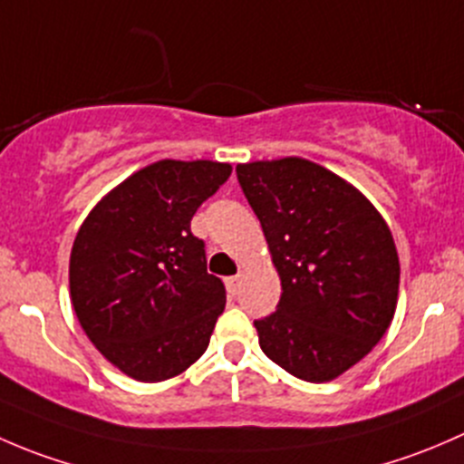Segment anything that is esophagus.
<instances>
[{"label":"esophagus","instance_id":"obj_1","mask_svg":"<svg viewBox=\"0 0 464 464\" xmlns=\"http://www.w3.org/2000/svg\"><path fill=\"white\" fill-rule=\"evenodd\" d=\"M224 283H227L228 294H231V296H236L237 289H240V276H231V278H227Z\"/></svg>","mask_w":464,"mask_h":464}]
</instances>
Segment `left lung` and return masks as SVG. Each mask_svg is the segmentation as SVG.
Masks as SVG:
<instances>
[{
  "label": "left lung",
  "mask_w": 464,
  "mask_h": 464,
  "mask_svg": "<svg viewBox=\"0 0 464 464\" xmlns=\"http://www.w3.org/2000/svg\"><path fill=\"white\" fill-rule=\"evenodd\" d=\"M236 172L283 287L278 310L254 321L262 353L303 382H332L395 316L391 228L362 190L310 159L237 163Z\"/></svg>",
  "instance_id": "8db88e82"
}]
</instances>
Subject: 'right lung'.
I'll return each instance as SVG.
<instances>
[{
  "label": "right lung",
  "mask_w": 464,
  "mask_h": 464,
  "mask_svg": "<svg viewBox=\"0 0 464 464\" xmlns=\"http://www.w3.org/2000/svg\"><path fill=\"white\" fill-rule=\"evenodd\" d=\"M231 163L161 159L116 184L89 210L69 258V294L98 353L123 375L157 383L208 348L227 292L206 271L195 210Z\"/></svg>",
  "instance_id": "1"
}]
</instances>
